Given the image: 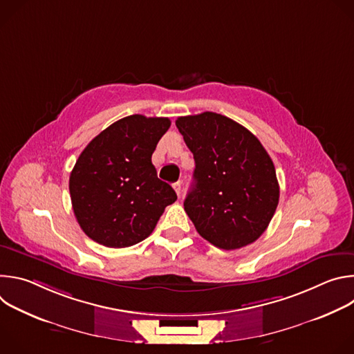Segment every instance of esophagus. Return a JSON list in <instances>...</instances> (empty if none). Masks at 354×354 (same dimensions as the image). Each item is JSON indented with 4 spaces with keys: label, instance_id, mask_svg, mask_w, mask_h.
<instances>
[{
    "label": "esophagus",
    "instance_id": "1",
    "mask_svg": "<svg viewBox=\"0 0 354 354\" xmlns=\"http://www.w3.org/2000/svg\"><path fill=\"white\" fill-rule=\"evenodd\" d=\"M174 189H175L176 194L180 196V193H182V183H180V182H175V183H174Z\"/></svg>",
    "mask_w": 354,
    "mask_h": 354
}]
</instances>
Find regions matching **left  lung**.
<instances>
[{"label": "left lung", "instance_id": "8db88e82", "mask_svg": "<svg viewBox=\"0 0 354 354\" xmlns=\"http://www.w3.org/2000/svg\"><path fill=\"white\" fill-rule=\"evenodd\" d=\"M176 127L194 158L185 212L197 232L220 249L255 242L279 205V182L261 141L232 119L205 112Z\"/></svg>", "mask_w": 354, "mask_h": 354}]
</instances>
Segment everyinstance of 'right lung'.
<instances>
[{"instance_id":"right-lung-1","label":"right lung","mask_w":354,"mask_h":354,"mask_svg":"<svg viewBox=\"0 0 354 354\" xmlns=\"http://www.w3.org/2000/svg\"><path fill=\"white\" fill-rule=\"evenodd\" d=\"M169 126L168 118L131 115L84 148L70 175V194L75 218L91 239L108 248L136 245L178 198L151 162Z\"/></svg>"}]
</instances>
